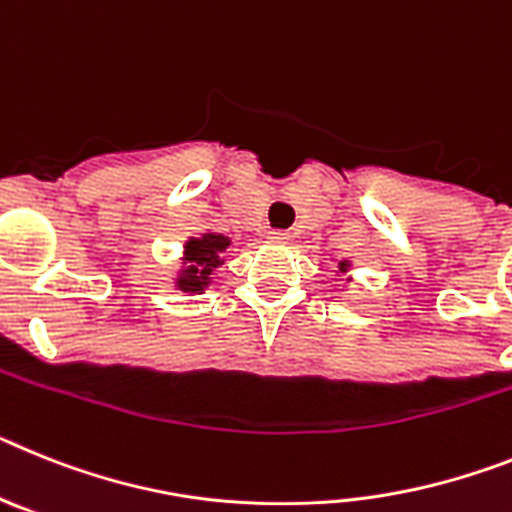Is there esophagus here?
I'll return each instance as SVG.
<instances>
[{"label":"esophagus","mask_w":512,"mask_h":512,"mask_svg":"<svg viewBox=\"0 0 512 512\" xmlns=\"http://www.w3.org/2000/svg\"><path fill=\"white\" fill-rule=\"evenodd\" d=\"M288 234L286 231H268V242L270 244H288Z\"/></svg>","instance_id":"esophagus-1"}]
</instances>
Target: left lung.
<instances>
[{
  "label": "left lung",
  "mask_w": 512,
  "mask_h": 512,
  "mask_svg": "<svg viewBox=\"0 0 512 512\" xmlns=\"http://www.w3.org/2000/svg\"><path fill=\"white\" fill-rule=\"evenodd\" d=\"M350 270H353V262L345 260V257H342V260H337V270H335V273L345 275V283L353 281V275H350ZM342 291H345V286H342Z\"/></svg>",
  "instance_id": "1"
}]
</instances>
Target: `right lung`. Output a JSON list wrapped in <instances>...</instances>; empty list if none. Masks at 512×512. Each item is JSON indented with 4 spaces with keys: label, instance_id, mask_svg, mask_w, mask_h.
I'll return each instance as SVG.
<instances>
[{
    "label": "right lung",
    "instance_id": "right-lung-1",
    "mask_svg": "<svg viewBox=\"0 0 512 512\" xmlns=\"http://www.w3.org/2000/svg\"><path fill=\"white\" fill-rule=\"evenodd\" d=\"M231 247V239L216 231H203L198 237H188L182 244L180 268H177L175 283L177 291L182 293H203L213 283L216 268L226 262V252Z\"/></svg>",
    "mask_w": 512,
    "mask_h": 512
}]
</instances>
